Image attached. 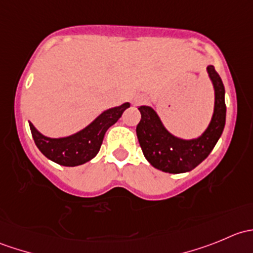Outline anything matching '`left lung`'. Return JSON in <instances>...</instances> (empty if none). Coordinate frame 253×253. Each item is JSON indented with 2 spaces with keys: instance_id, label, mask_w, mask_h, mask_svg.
<instances>
[{
  "instance_id": "8db88e82",
  "label": "left lung",
  "mask_w": 253,
  "mask_h": 253,
  "mask_svg": "<svg viewBox=\"0 0 253 253\" xmlns=\"http://www.w3.org/2000/svg\"><path fill=\"white\" fill-rule=\"evenodd\" d=\"M215 91L214 114L205 133L196 139L185 141L165 129L157 112L149 106H141V121L137 125V137L145 159L158 170L170 174H181L195 169L213 150L225 126V89L214 66H208Z\"/></svg>"
}]
</instances>
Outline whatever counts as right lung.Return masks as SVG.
<instances>
[{
  "label": "right lung",
  "instance_id": "right-lung-1",
  "mask_svg": "<svg viewBox=\"0 0 253 253\" xmlns=\"http://www.w3.org/2000/svg\"><path fill=\"white\" fill-rule=\"evenodd\" d=\"M127 108H129V103L109 109L81 132L65 138H48L42 136L29 122L30 131L37 147L47 159L63 167H77L89 162L98 154L109 127L116 124Z\"/></svg>",
  "mask_w": 253,
  "mask_h": 253
}]
</instances>
